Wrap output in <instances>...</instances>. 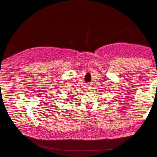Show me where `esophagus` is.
<instances>
[{
  "label": "esophagus",
  "instance_id": "esophagus-1",
  "mask_svg": "<svg viewBox=\"0 0 157 157\" xmlns=\"http://www.w3.org/2000/svg\"><path fill=\"white\" fill-rule=\"evenodd\" d=\"M91 86H90V85H87V86H86V89H87V91H89V90H90V89H91Z\"/></svg>",
  "mask_w": 157,
  "mask_h": 157
}]
</instances>
